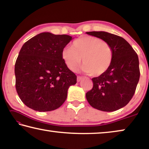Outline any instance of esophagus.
Instances as JSON below:
<instances>
[{
  "label": "esophagus",
  "mask_w": 149,
  "mask_h": 149,
  "mask_svg": "<svg viewBox=\"0 0 149 149\" xmlns=\"http://www.w3.org/2000/svg\"><path fill=\"white\" fill-rule=\"evenodd\" d=\"M83 79V77H81V76H77V82H79L81 80Z\"/></svg>",
  "instance_id": "esophagus-1"
}]
</instances>
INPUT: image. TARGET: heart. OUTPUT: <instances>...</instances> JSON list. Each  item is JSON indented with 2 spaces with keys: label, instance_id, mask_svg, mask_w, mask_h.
Returning a JSON list of instances; mask_svg holds the SVG:
<instances>
[{
  "label": "heart",
  "instance_id": "1",
  "mask_svg": "<svg viewBox=\"0 0 149 149\" xmlns=\"http://www.w3.org/2000/svg\"><path fill=\"white\" fill-rule=\"evenodd\" d=\"M61 56L65 64L75 72L81 62V70L98 77L107 71L112 64L113 51L110 45L102 39L92 36H82L72 42L71 48L62 49Z\"/></svg>",
  "mask_w": 149,
  "mask_h": 149
}]
</instances>
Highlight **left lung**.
Here are the masks:
<instances>
[{"instance_id":"left-lung-1","label":"left lung","mask_w":149,"mask_h":149,"mask_svg":"<svg viewBox=\"0 0 149 149\" xmlns=\"http://www.w3.org/2000/svg\"><path fill=\"white\" fill-rule=\"evenodd\" d=\"M87 34L107 42L113 51L112 64L104 74L92 78L93 87L86 99L96 109L113 112L125 107L134 95L139 80L137 54L129 42L120 36L105 31Z\"/></svg>"}]
</instances>
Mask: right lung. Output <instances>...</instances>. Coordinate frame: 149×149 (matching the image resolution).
<instances>
[{
	"mask_svg": "<svg viewBox=\"0 0 149 149\" xmlns=\"http://www.w3.org/2000/svg\"><path fill=\"white\" fill-rule=\"evenodd\" d=\"M72 37L44 32L25 42L15 64L16 89L27 107L39 112L58 108L77 76L65 65L62 49Z\"/></svg>",
	"mask_w": 149,
	"mask_h": 149,
	"instance_id": "obj_1",
	"label": "right lung"
}]
</instances>
